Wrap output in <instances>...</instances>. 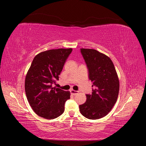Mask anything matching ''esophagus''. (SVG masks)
<instances>
[{
  "instance_id": "34e87169",
  "label": "esophagus",
  "mask_w": 146,
  "mask_h": 146,
  "mask_svg": "<svg viewBox=\"0 0 146 146\" xmlns=\"http://www.w3.org/2000/svg\"><path fill=\"white\" fill-rule=\"evenodd\" d=\"M70 94H72V95H74V96H76V95H77V94H78V91H75V90H70Z\"/></svg>"
}]
</instances>
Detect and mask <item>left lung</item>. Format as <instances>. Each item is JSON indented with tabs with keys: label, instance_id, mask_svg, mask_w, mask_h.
<instances>
[{
	"label": "left lung",
	"instance_id": "left-lung-1",
	"mask_svg": "<svg viewBox=\"0 0 146 146\" xmlns=\"http://www.w3.org/2000/svg\"><path fill=\"white\" fill-rule=\"evenodd\" d=\"M93 87L86 101L79 105L81 114L90 119L107 115L117 101L119 82L114 66L108 56L94 49L80 48Z\"/></svg>",
	"mask_w": 146,
	"mask_h": 146
}]
</instances>
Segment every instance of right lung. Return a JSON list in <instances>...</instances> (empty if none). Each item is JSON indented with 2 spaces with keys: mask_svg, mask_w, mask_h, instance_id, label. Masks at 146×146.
<instances>
[{
  "mask_svg": "<svg viewBox=\"0 0 146 146\" xmlns=\"http://www.w3.org/2000/svg\"><path fill=\"white\" fill-rule=\"evenodd\" d=\"M72 48H58L39 53L34 58L26 75L25 91L28 102L39 116L58 117L64 111L70 92L53 88Z\"/></svg>",
  "mask_w": 146,
  "mask_h": 146,
  "instance_id": "obj_1",
  "label": "right lung"
}]
</instances>
